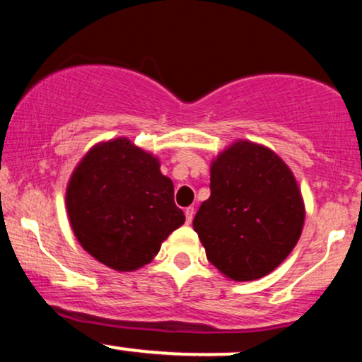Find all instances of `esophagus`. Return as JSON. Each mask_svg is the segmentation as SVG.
Returning <instances> with one entry per match:
<instances>
[{
	"mask_svg": "<svg viewBox=\"0 0 362 362\" xmlns=\"http://www.w3.org/2000/svg\"><path fill=\"white\" fill-rule=\"evenodd\" d=\"M194 207H187L185 209V219H187V224H190L192 223V219H194Z\"/></svg>",
	"mask_w": 362,
	"mask_h": 362,
	"instance_id": "esophagus-1",
	"label": "esophagus"
}]
</instances>
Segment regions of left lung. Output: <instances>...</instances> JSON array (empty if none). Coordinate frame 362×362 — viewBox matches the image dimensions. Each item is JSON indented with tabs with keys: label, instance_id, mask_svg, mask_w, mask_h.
Segmentation results:
<instances>
[{
	"label": "left lung",
	"instance_id": "1",
	"mask_svg": "<svg viewBox=\"0 0 362 362\" xmlns=\"http://www.w3.org/2000/svg\"><path fill=\"white\" fill-rule=\"evenodd\" d=\"M211 197L194 230L211 264L231 281L279 267L305 226V201L286 161L264 144L236 139L211 161Z\"/></svg>",
	"mask_w": 362,
	"mask_h": 362
}]
</instances>
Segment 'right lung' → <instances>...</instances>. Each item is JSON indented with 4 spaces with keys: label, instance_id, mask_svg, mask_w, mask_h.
Here are the masks:
<instances>
[{
    "label": "right lung",
    "instance_id": "add662e5",
    "mask_svg": "<svg viewBox=\"0 0 362 362\" xmlns=\"http://www.w3.org/2000/svg\"><path fill=\"white\" fill-rule=\"evenodd\" d=\"M153 153L129 138L93 144L66 185V211L80 245L119 272L149 264L161 243L185 223L173 202V182Z\"/></svg>",
    "mask_w": 362,
    "mask_h": 362
}]
</instances>
